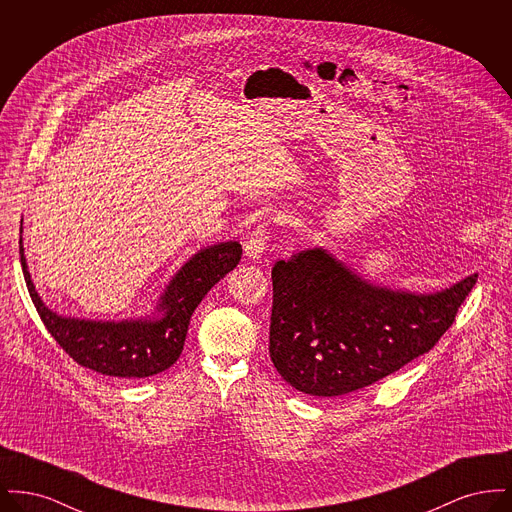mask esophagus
<instances>
[{
  "label": "esophagus",
  "instance_id": "esophagus-1",
  "mask_svg": "<svg viewBox=\"0 0 512 512\" xmlns=\"http://www.w3.org/2000/svg\"><path fill=\"white\" fill-rule=\"evenodd\" d=\"M267 234V224H259L247 234L244 242L245 257L255 261L263 255V251L267 249Z\"/></svg>",
  "mask_w": 512,
  "mask_h": 512
}]
</instances>
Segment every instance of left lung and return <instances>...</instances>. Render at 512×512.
Segmentation results:
<instances>
[{
  "instance_id": "left-lung-1",
  "label": "left lung",
  "mask_w": 512,
  "mask_h": 512,
  "mask_svg": "<svg viewBox=\"0 0 512 512\" xmlns=\"http://www.w3.org/2000/svg\"><path fill=\"white\" fill-rule=\"evenodd\" d=\"M478 274L436 293L374 286L326 249L272 267L270 359L295 390L336 397L428 353L449 330Z\"/></svg>"
}]
</instances>
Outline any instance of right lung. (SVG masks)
Returning a JSON list of instances; mask_svg holds the SVG:
<instances>
[{
    "label": "right lung",
    "instance_id": "obj_1",
    "mask_svg": "<svg viewBox=\"0 0 512 512\" xmlns=\"http://www.w3.org/2000/svg\"><path fill=\"white\" fill-rule=\"evenodd\" d=\"M19 244L26 288L51 338L78 365L119 378H146L174 365L184 349L195 307L242 259V245L238 242H222L201 249L176 272L161 295L157 307L163 313L161 318L96 322L59 317L49 311L30 280L23 238Z\"/></svg>",
    "mask_w": 512,
    "mask_h": 512
}]
</instances>
